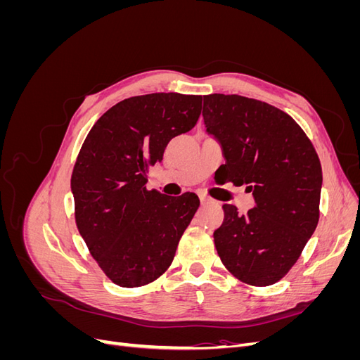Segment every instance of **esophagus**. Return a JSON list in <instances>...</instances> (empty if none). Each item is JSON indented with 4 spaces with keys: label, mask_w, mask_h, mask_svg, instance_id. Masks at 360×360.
<instances>
[{
    "label": "esophagus",
    "mask_w": 360,
    "mask_h": 360,
    "mask_svg": "<svg viewBox=\"0 0 360 360\" xmlns=\"http://www.w3.org/2000/svg\"><path fill=\"white\" fill-rule=\"evenodd\" d=\"M200 201H201V204H209V202H212V200L207 197V195H204V193H200Z\"/></svg>",
    "instance_id": "34e87169"
}]
</instances>
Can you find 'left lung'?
<instances>
[{
    "mask_svg": "<svg viewBox=\"0 0 360 360\" xmlns=\"http://www.w3.org/2000/svg\"><path fill=\"white\" fill-rule=\"evenodd\" d=\"M205 132L221 146L224 180L246 184L255 207L224 204L213 233L224 266L249 285L284 278L319 224L320 159L294 120L266 102L237 94L204 96Z\"/></svg>",
    "mask_w": 360,
    "mask_h": 360,
    "instance_id": "obj_1",
    "label": "left lung"
}]
</instances>
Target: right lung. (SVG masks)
<instances>
[{
	"instance_id": "add662e5",
	"label": "right lung",
	"mask_w": 360,
	"mask_h": 360,
	"mask_svg": "<svg viewBox=\"0 0 360 360\" xmlns=\"http://www.w3.org/2000/svg\"><path fill=\"white\" fill-rule=\"evenodd\" d=\"M201 96L153 93L108 110L86 135L70 186L79 234L114 284L134 288L165 271L200 200L147 191V168L201 114Z\"/></svg>"
}]
</instances>
